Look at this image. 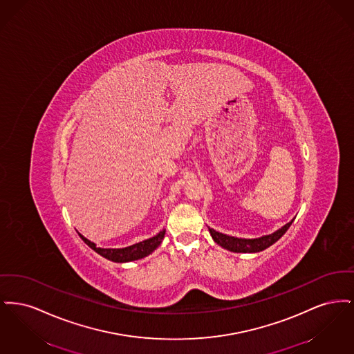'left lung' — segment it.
<instances>
[{
	"instance_id": "8db88e82",
	"label": "left lung",
	"mask_w": 354,
	"mask_h": 354,
	"mask_svg": "<svg viewBox=\"0 0 354 354\" xmlns=\"http://www.w3.org/2000/svg\"><path fill=\"white\" fill-rule=\"evenodd\" d=\"M293 220H290L289 223H286L284 227H281L280 230H277L276 232L270 234V235L261 236L257 239H239L234 236L224 235L220 234L218 231H215L214 228H208L209 234L212 236L214 241L218 243L220 247L236 253H254L264 251L266 248L270 247L272 244H274L281 236L286 234L288 228L290 227Z\"/></svg>"
}]
</instances>
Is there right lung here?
Returning a JSON list of instances; mask_svg holds the SVG:
<instances>
[{"mask_svg":"<svg viewBox=\"0 0 354 354\" xmlns=\"http://www.w3.org/2000/svg\"><path fill=\"white\" fill-rule=\"evenodd\" d=\"M165 234H166V230H162L158 235L150 237L147 240L139 241V243L133 244L130 247H126V248H100L93 241L87 240L84 236L81 235V234H80V236L82 237V240L91 250L100 253L104 259L115 261V263H127V261H134V260L143 259V257H146L150 253L153 252L160 245V243L165 237Z\"/></svg>","mask_w":354,"mask_h":354,"instance_id":"obj_1","label":"right lung"}]
</instances>
